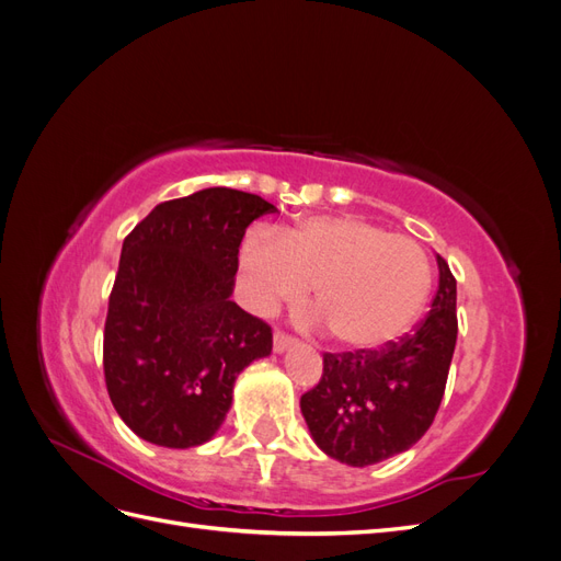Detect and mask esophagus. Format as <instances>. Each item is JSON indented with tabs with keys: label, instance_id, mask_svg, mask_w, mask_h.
Listing matches in <instances>:
<instances>
[{
	"label": "esophagus",
	"instance_id": "1",
	"mask_svg": "<svg viewBox=\"0 0 561 561\" xmlns=\"http://www.w3.org/2000/svg\"><path fill=\"white\" fill-rule=\"evenodd\" d=\"M293 344H295V339L290 334H285V332L274 334V351L276 353H285Z\"/></svg>",
	"mask_w": 561,
	"mask_h": 561
}]
</instances>
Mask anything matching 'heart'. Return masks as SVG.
I'll list each match as a JSON object with an SVG mask.
<instances>
[{"label":"heart","mask_w":561,"mask_h":561,"mask_svg":"<svg viewBox=\"0 0 561 561\" xmlns=\"http://www.w3.org/2000/svg\"><path fill=\"white\" fill-rule=\"evenodd\" d=\"M245 295L260 313L311 290L313 322L339 344L377 351L410 330L431 293L423 248L353 215H313L276 233L254 231L241 245Z\"/></svg>","instance_id":"1"}]
</instances>
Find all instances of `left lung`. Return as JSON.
Listing matches in <instances>:
<instances>
[{"instance_id": "8db88e82", "label": "left lung", "mask_w": 561, "mask_h": 561, "mask_svg": "<svg viewBox=\"0 0 561 561\" xmlns=\"http://www.w3.org/2000/svg\"><path fill=\"white\" fill-rule=\"evenodd\" d=\"M431 311L381 351L322 358V377L301 396L313 443L346 466L365 468L402 454L431 428L456 346V280L437 254Z\"/></svg>"}]
</instances>
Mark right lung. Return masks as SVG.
Segmentation results:
<instances>
[{
  "mask_svg": "<svg viewBox=\"0 0 561 561\" xmlns=\"http://www.w3.org/2000/svg\"><path fill=\"white\" fill-rule=\"evenodd\" d=\"M266 213L257 194L210 186L159 203L126 236L103 365L116 414L147 443H208L236 379L271 353V328L231 301L245 229Z\"/></svg>",
  "mask_w": 561,
  "mask_h": 561,
  "instance_id": "add662e5",
  "label": "right lung"
}]
</instances>
